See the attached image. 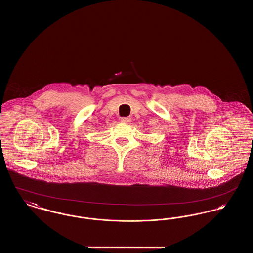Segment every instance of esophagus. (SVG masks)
Segmentation results:
<instances>
[{
	"mask_svg": "<svg viewBox=\"0 0 253 253\" xmlns=\"http://www.w3.org/2000/svg\"><path fill=\"white\" fill-rule=\"evenodd\" d=\"M121 122H123V123H130L131 122V118H121Z\"/></svg>",
	"mask_w": 253,
	"mask_h": 253,
	"instance_id": "obj_1",
	"label": "esophagus"
}]
</instances>
